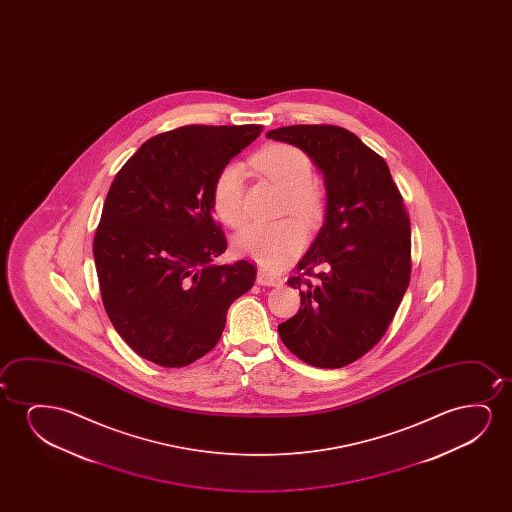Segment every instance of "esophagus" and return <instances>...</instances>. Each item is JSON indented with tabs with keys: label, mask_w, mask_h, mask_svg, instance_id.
Returning <instances> with one entry per match:
<instances>
[{
	"label": "esophagus",
	"mask_w": 512,
	"mask_h": 512,
	"mask_svg": "<svg viewBox=\"0 0 512 512\" xmlns=\"http://www.w3.org/2000/svg\"><path fill=\"white\" fill-rule=\"evenodd\" d=\"M257 283L264 285V287H281L283 280L278 278V276H274V274L267 273L264 269H260L259 273H257Z\"/></svg>",
	"instance_id": "1"
}]
</instances>
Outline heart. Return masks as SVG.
<instances>
[{
	"mask_svg": "<svg viewBox=\"0 0 512 512\" xmlns=\"http://www.w3.org/2000/svg\"><path fill=\"white\" fill-rule=\"evenodd\" d=\"M252 166L285 192L283 213H292L308 225H315L322 218L325 194L313 180V162L301 148L271 145L253 157ZM245 176L243 166L232 162L220 169L213 183V208L218 218L232 227L245 222ZM304 245L306 231L297 220L248 225L234 238L238 255L255 260L269 271L288 266Z\"/></svg>",
	"mask_w": 512,
	"mask_h": 512,
	"instance_id": "1",
	"label": "heart"
}]
</instances>
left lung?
Listing matches in <instances>:
<instances>
[{"label":"left lung","mask_w":512,"mask_h":512,"mask_svg":"<svg viewBox=\"0 0 512 512\" xmlns=\"http://www.w3.org/2000/svg\"><path fill=\"white\" fill-rule=\"evenodd\" d=\"M267 138L301 148L327 190L323 227L288 280L301 309L278 332L302 362L339 369L374 348L399 309L411 280V222L385 159L348 129L299 124Z\"/></svg>","instance_id":"obj_1"}]
</instances>
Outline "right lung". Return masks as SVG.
Listing matches in <instances>:
<instances>
[{
	"mask_svg": "<svg viewBox=\"0 0 512 512\" xmlns=\"http://www.w3.org/2000/svg\"><path fill=\"white\" fill-rule=\"evenodd\" d=\"M262 126H183L145 141L108 190L94 234L106 315L140 357L185 367L215 348L227 309L255 283L248 260L213 266L227 248L213 215L220 169Z\"/></svg>",
	"mask_w": 512,
	"mask_h": 512,
	"instance_id": "1",
	"label": "right lung"
}]
</instances>
